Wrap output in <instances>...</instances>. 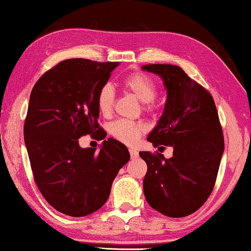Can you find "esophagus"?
I'll return each instance as SVG.
<instances>
[{
	"label": "esophagus",
	"instance_id": "34e87169",
	"mask_svg": "<svg viewBox=\"0 0 251 251\" xmlns=\"http://www.w3.org/2000/svg\"><path fill=\"white\" fill-rule=\"evenodd\" d=\"M129 151H130V156H131V159H136L138 157V151L136 150H133V148H130Z\"/></svg>",
	"mask_w": 251,
	"mask_h": 251
}]
</instances>
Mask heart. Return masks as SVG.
Segmentation results:
<instances>
[{
	"instance_id": "heart-1",
	"label": "heart",
	"mask_w": 251,
	"mask_h": 251,
	"mask_svg": "<svg viewBox=\"0 0 251 251\" xmlns=\"http://www.w3.org/2000/svg\"><path fill=\"white\" fill-rule=\"evenodd\" d=\"M122 87L126 92L131 93L141 103L150 105L157 96V86L155 81L147 75L133 74L122 80ZM114 89L111 85L101 87L97 95V107L100 114L104 117L111 114L114 104ZM110 132L114 138L122 143L132 145L138 141L144 132V128L137 123L126 121V120H118L110 126Z\"/></svg>"
}]
</instances>
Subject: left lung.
Returning <instances> with one entry per match:
<instances>
[{"label": "left lung", "instance_id": "8db88e82", "mask_svg": "<svg viewBox=\"0 0 251 251\" xmlns=\"http://www.w3.org/2000/svg\"><path fill=\"white\" fill-rule=\"evenodd\" d=\"M141 69L157 75L166 89L164 111L147 140L155 147L173 148L171 158L139 152L147 164L145 198L163 215L188 216L209 197L224 151L215 101L177 65L147 64Z\"/></svg>", "mask_w": 251, "mask_h": 251}]
</instances>
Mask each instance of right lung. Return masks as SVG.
<instances>
[{
  "instance_id": "1",
  "label": "right lung",
  "mask_w": 251,
  "mask_h": 251,
  "mask_svg": "<svg viewBox=\"0 0 251 251\" xmlns=\"http://www.w3.org/2000/svg\"><path fill=\"white\" fill-rule=\"evenodd\" d=\"M119 62L64 60L35 83L24 126L35 182L47 202L65 215L99 210L120 169L130 159L126 145L108 138L99 151L79 138L106 132L99 125L97 95Z\"/></svg>"
}]
</instances>
